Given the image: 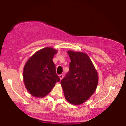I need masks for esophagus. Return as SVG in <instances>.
Instances as JSON below:
<instances>
[{"mask_svg": "<svg viewBox=\"0 0 126 126\" xmlns=\"http://www.w3.org/2000/svg\"><path fill=\"white\" fill-rule=\"evenodd\" d=\"M63 76H64V75H63V74H61V75H59V77H60V79H63Z\"/></svg>", "mask_w": 126, "mask_h": 126, "instance_id": "esophagus-1", "label": "esophagus"}]
</instances>
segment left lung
Returning <instances> with one entry per match:
<instances>
[{
	"instance_id": "left-lung-1",
	"label": "left lung",
	"mask_w": 126,
	"mask_h": 126,
	"mask_svg": "<svg viewBox=\"0 0 126 126\" xmlns=\"http://www.w3.org/2000/svg\"><path fill=\"white\" fill-rule=\"evenodd\" d=\"M67 53L71 60L69 70L60 83L66 100L73 105H80L95 92L98 73L87 54L73 51Z\"/></svg>"
}]
</instances>
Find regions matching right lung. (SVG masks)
Returning <instances> with one entry per match:
<instances>
[{
  "mask_svg": "<svg viewBox=\"0 0 126 126\" xmlns=\"http://www.w3.org/2000/svg\"><path fill=\"white\" fill-rule=\"evenodd\" d=\"M57 51L51 47L39 50L28 59L24 68V84L30 94L43 98L60 80L53 61Z\"/></svg>",
  "mask_w": 126,
  "mask_h": 126,
  "instance_id": "right-lung-1",
  "label": "right lung"
}]
</instances>
